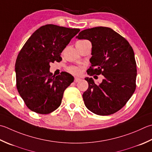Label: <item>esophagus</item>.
I'll use <instances>...</instances> for the list:
<instances>
[{
	"label": "esophagus",
	"mask_w": 152,
	"mask_h": 152,
	"mask_svg": "<svg viewBox=\"0 0 152 152\" xmlns=\"http://www.w3.org/2000/svg\"><path fill=\"white\" fill-rule=\"evenodd\" d=\"M80 80H81V79L80 78H74V82H76V83H77V82H80Z\"/></svg>",
	"instance_id": "34e87169"
}]
</instances>
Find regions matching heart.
Listing matches in <instances>:
<instances>
[{"mask_svg": "<svg viewBox=\"0 0 152 152\" xmlns=\"http://www.w3.org/2000/svg\"><path fill=\"white\" fill-rule=\"evenodd\" d=\"M87 41L86 40H82V41ZM82 68L80 66H70L67 68V70L70 73L74 74V75H79L82 72Z\"/></svg>", "mask_w": 152, "mask_h": 152, "instance_id": "obj_1", "label": "heart"}]
</instances>
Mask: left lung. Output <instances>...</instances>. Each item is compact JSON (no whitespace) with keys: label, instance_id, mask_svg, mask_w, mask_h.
<instances>
[{"label":"left lung","instance_id":"left-lung-1","mask_svg":"<svg viewBox=\"0 0 152 152\" xmlns=\"http://www.w3.org/2000/svg\"><path fill=\"white\" fill-rule=\"evenodd\" d=\"M77 38L88 39L92 45L88 74L104 76L99 85L91 78H85L89 85L82 96L85 105L98 115L113 114L126 105L136 90L137 69L133 49L125 38L107 27L84 29Z\"/></svg>","mask_w":152,"mask_h":152}]
</instances>
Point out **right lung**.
I'll return each mask as SVG.
<instances>
[{
    "instance_id": "obj_1",
    "label": "right lung",
    "mask_w": 152,
    "mask_h": 152,
    "mask_svg": "<svg viewBox=\"0 0 152 152\" xmlns=\"http://www.w3.org/2000/svg\"><path fill=\"white\" fill-rule=\"evenodd\" d=\"M80 29L47 24L37 29L17 56L16 88L26 106L39 114H49L61 105L64 90L74 81L66 72L55 76L50 62H60L61 53Z\"/></svg>"
}]
</instances>
